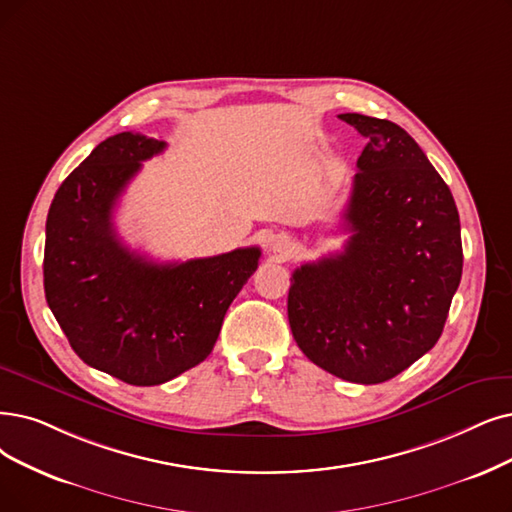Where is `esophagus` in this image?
<instances>
[{"mask_svg":"<svg viewBox=\"0 0 512 512\" xmlns=\"http://www.w3.org/2000/svg\"><path fill=\"white\" fill-rule=\"evenodd\" d=\"M290 248H292V241L285 237V235H277V237H273L271 239V250L275 252V254H281V256H285L290 252Z\"/></svg>","mask_w":512,"mask_h":512,"instance_id":"esophagus-1","label":"esophagus"}]
</instances>
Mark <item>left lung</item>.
I'll list each match as a JSON object with an SVG mask.
<instances>
[{"mask_svg": "<svg viewBox=\"0 0 512 512\" xmlns=\"http://www.w3.org/2000/svg\"><path fill=\"white\" fill-rule=\"evenodd\" d=\"M367 145L344 220V252L292 275L288 319L321 370L357 384L395 378L437 344L462 277L452 191L388 119L338 115Z\"/></svg>", "mask_w": 512, "mask_h": 512, "instance_id": "1", "label": "left lung"}]
</instances>
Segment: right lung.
I'll return each instance as SVG.
<instances>
[{"mask_svg": "<svg viewBox=\"0 0 512 512\" xmlns=\"http://www.w3.org/2000/svg\"><path fill=\"white\" fill-rule=\"evenodd\" d=\"M166 142L121 132L58 187L46 220L44 290L79 359L134 386L163 384L206 359L260 248L159 264L121 243L119 195Z\"/></svg>", "mask_w": 512, "mask_h": 512, "instance_id": "1", "label": "right lung"}]
</instances>
